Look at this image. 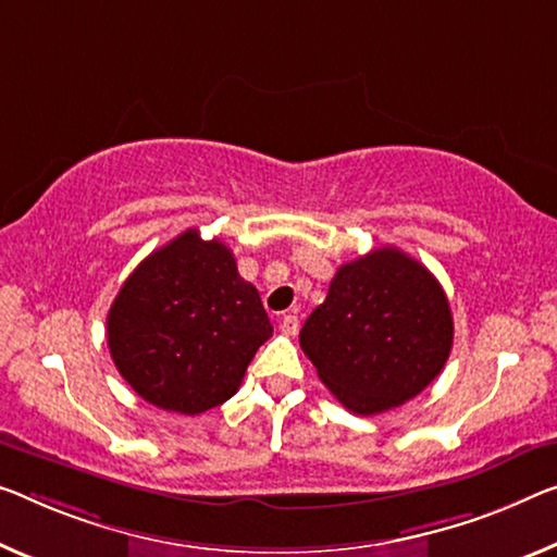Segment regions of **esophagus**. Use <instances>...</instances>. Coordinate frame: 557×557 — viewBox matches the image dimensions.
<instances>
[{
    "mask_svg": "<svg viewBox=\"0 0 557 557\" xmlns=\"http://www.w3.org/2000/svg\"><path fill=\"white\" fill-rule=\"evenodd\" d=\"M278 331L286 333V336H296V333H298V315L286 313L284 319H281V323H278Z\"/></svg>",
    "mask_w": 557,
    "mask_h": 557,
    "instance_id": "1",
    "label": "esophagus"
}]
</instances>
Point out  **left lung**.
I'll return each mask as SVG.
<instances>
[{"instance_id":"left-lung-1","label":"left lung","mask_w":557,"mask_h":557,"mask_svg":"<svg viewBox=\"0 0 557 557\" xmlns=\"http://www.w3.org/2000/svg\"><path fill=\"white\" fill-rule=\"evenodd\" d=\"M298 341L341 404L375 416L416 398L443 371L453 315L438 278L383 246L336 271Z\"/></svg>"}]
</instances>
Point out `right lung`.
<instances>
[{"label": "right lung", "instance_id": "add662e5", "mask_svg": "<svg viewBox=\"0 0 557 557\" xmlns=\"http://www.w3.org/2000/svg\"><path fill=\"white\" fill-rule=\"evenodd\" d=\"M273 326L219 238L196 228L151 251L119 288L107 344L124 381L161 410L199 416L242 386Z\"/></svg>", "mask_w": 557, "mask_h": 557}]
</instances>
